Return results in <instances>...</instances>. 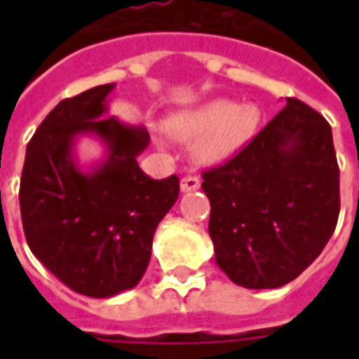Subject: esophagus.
I'll use <instances>...</instances> for the list:
<instances>
[{
    "label": "esophagus",
    "instance_id": "34e87169",
    "mask_svg": "<svg viewBox=\"0 0 359 359\" xmlns=\"http://www.w3.org/2000/svg\"><path fill=\"white\" fill-rule=\"evenodd\" d=\"M201 188V180L197 179V177H184V179L180 180V190L182 191H196Z\"/></svg>",
    "mask_w": 359,
    "mask_h": 359
}]
</instances>
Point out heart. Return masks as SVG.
Here are the masks:
<instances>
[{"label": "heart", "instance_id": "1", "mask_svg": "<svg viewBox=\"0 0 359 359\" xmlns=\"http://www.w3.org/2000/svg\"><path fill=\"white\" fill-rule=\"evenodd\" d=\"M262 114L255 104L212 98L194 108L175 111L163 121L173 140L194 141L191 151L203 165H218L238 154L261 126Z\"/></svg>", "mask_w": 359, "mask_h": 359}]
</instances>
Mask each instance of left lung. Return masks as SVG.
I'll return each instance as SVG.
<instances>
[{
	"label": "left lung",
	"instance_id": "1",
	"mask_svg": "<svg viewBox=\"0 0 359 359\" xmlns=\"http://www.w3.org/2000/svg\"><path fill=\"white\" fill-rule=\"evenodd\" d=\"M218 264L245 289H278L311 264L339 218L332 126L287 98L233 160L203 173Z\"/></svg>",
	"mask_w": 359,
	"mask_h": 359
}]
</instances>
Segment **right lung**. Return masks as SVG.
Instances as JSON below:
<instances>
[{"instance_id": "add662e5", "label": "right lung", "mask_w": 359, "mask_h": 359, "mask_svg": "<svg viewBox=\"0 0 359 359\" xmlns=\"http://www.w3.org/2000/svg\"><path fill=\"white\" fill-rule=\"evenodd\" d=\"M115 83L65 98L25 151L20 212L33 255L67 287L91 298L134 289L151 261L152 236L179 197V179L154 180L137 156L149 132L108 115ZM103 143L104 156L81 166L80 137Z\"/></svg>"}]
</instances>
